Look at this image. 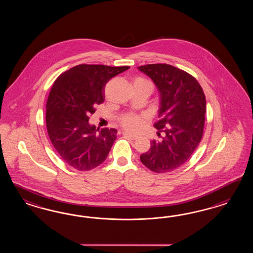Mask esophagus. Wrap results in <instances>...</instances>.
Wrapping results in <instances>:
<instances>
[{"instance_id":"obj_1","label":"esophagus","mask_w":253,"mask_h":253,"mask_svg":"<svg viewBox=\"0 0 253 253\" xmlns=\"http://www.w3.org/2000/svg\"><path fill=\"white\" fill-rule=\"evenodd\" d=\"M123 135H124V136H126V137L130 138L131 140H136L138 138L137 136L132 135V134H130V133L127 132V131H124V132H123Z\"/></svg>"}]
</instances>
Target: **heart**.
Here are the masks:
<instances>
[{
  "instance_id": "b5f03b06",
  "label": "heart",
  "mask_w": 253,
  "mask_h": 253,
  "mask_svg": "<svg viewBox=\"0 0 253 253\" xmlns=\"http://www.w3.org/2000/svg\"><path fill=\"white\" fill-rule=\"evenodd\" d=\"M146 84L153 86V84L148 80H146L145 78H142V77L136 78L133 82V84ZM146 120V117L145 115H139L135 113H126V114H123L120 118V123L125 130L132 132V133H135L141 130Z\"/></svg>"
}]
</instances>
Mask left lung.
Returning <instances> with one entry per match:
<instances>
[{"mask_svg": "<svg viewBox=\"0 0 253 253\" xmlns=\"http://www.w3.org/2000/svg\"><path fill=\"white\" fill-rule=\"evenodd\" d=\"M138 69L152 79L161 92L160 120L154 127L165 133L161 140L151 141V147L140 160L154 172H169L188 161L201 141L205 94L194 77L173 66L148 64Z\"/></svg>", "mask_w": 253, "mask_h": 253, "instance_id": "8db88e82", "label": "left lung"}]
</instances>
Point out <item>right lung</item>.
Instances as JSON below:
<instances>
[{"label": "right lung", "instance_id": "add662e5", "mask_svg": "<svg viewBox=\"0 0 253 253\" xmlns=\"http://www.w3.org/2000/svg\"><path fill=\"white\" fill-rule=\"evenodd\" d=\"M129 68L82 64L54 81L46 102V128L56 153L70 167L90 170L106 161L117 130H96L88 122L105 100L107 82Z\"/></svg>", "mask_w": 253, "mask_h": 253}]
</instances>
